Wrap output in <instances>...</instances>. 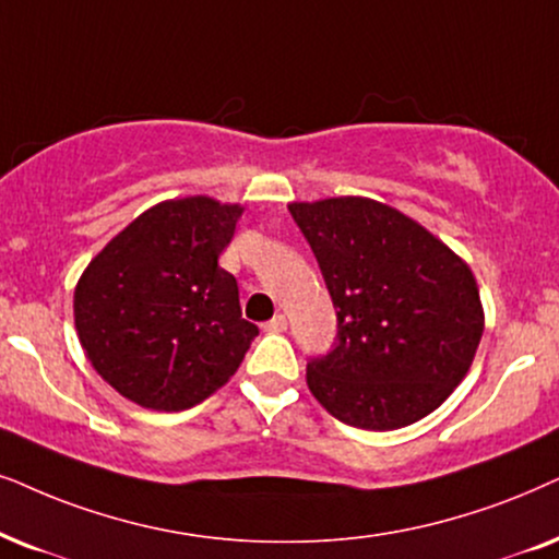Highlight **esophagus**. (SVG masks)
I'll return each instance as SVG.
<instances>
[{
    "label": "esophagus",
    "mask_w": 559,
    "mask_h": 559,
    "mask_svg": "<svg viewBox=\"0 0 559 559\" xmlns=\"http://www.w3.org/2000/svg\"><path fill=\"white\" fill-rule=\"evenodd\" d=\"M264 331H270V333H282V331H287V318L285 316H274L272 321H266L264 323Z\"/></svg>",
    "instance_id": "esophagus-1"
}]
</instances>
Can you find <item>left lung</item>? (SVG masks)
<instances>
[{"label": "left lung", "instance_id": "left-lung-1", "mask_svg": "<svg viewBox=\"0 0 559 559\" xmlns=\"http://www.w3.org/2000/svg\"><path fill=\"white\" fill-rule=\"evenodd\" d=\"M338 318L336 346L308 388L338 421L393 431L421 421L473 367L485 313L460 253L369 198L289 202Z\"/></svg>", "mask_w": 559, "mask_h": 559}]
</instances>
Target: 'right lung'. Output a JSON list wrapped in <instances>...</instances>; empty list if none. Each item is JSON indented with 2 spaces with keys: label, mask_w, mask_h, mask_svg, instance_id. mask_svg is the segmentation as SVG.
<instances>
[{
  "label": "right lung",
  "mask_w": 559,
  "mask_h": 559,
  "mask_svg": "<svg viewBox=\"0 0 559 559\" xmlns=\"http://www.w3.org/2000/svg\"><path fill=\"white\" fill-rule=\"evenodd\" d=\"M243 207L207 194L143 210L86 264L74 289L79 344L107 385L151 411L221 390L259 329L217 264Z\"/></svg>",
  "instance_id": "1"
}]
</instances>
